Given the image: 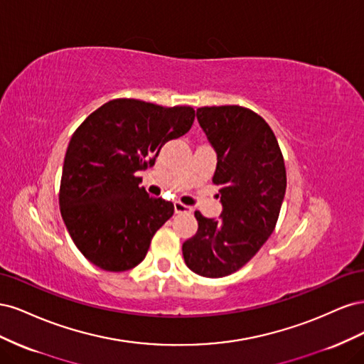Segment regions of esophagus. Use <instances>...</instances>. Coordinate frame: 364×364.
<instances>
[{"mask_svg":"<svg viewBox=\"0 0 364 364\" xmlns=\"http://www.w3.org/2000/svg\"><path fill=\"white\" fill-rule=\"evenodd\" d=\"M174 213L176 214H183V213H191V208L186 206L181 202H174Z\"/></svg>","mask_w":364,"mask_h":364,"instance_id":"1","label":"esophagus"}]
</instances>
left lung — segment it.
Listing matches in <instances>:
<instances>
[{"mask_svg": "<svg viewBox=\"0 0 364 364\" xmlns=\"http://www.w3.org/2000/svg\"><path fill=\"white\" fill-rule=\"evenodd\" d=\"M217 153L218 218L194 215L199 229L182 245L185 264L205 278H223L249 262L277 226L287 186L284 158L270 126L241 106L197 109Z\"/></svg>", "mask_w": 364, "mask_h": 364, "instance_id": "left-lung-1", "label": "left lung"}]
</instances>
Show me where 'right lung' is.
I'll list each match as a JSON object with an SVG mask.
<instances>
[{
	"instance_id": "right-lung-1",
	"label": "right lung",
	"mask_w": 364,
	"mask_h": 364,
	"mask_svg": "<svg viewBox=\"0 0 364 364\" xmlns=\"http://www.w3.org/2000/svg\"><path fill=\"white\" fill-rule=\"evenodd\" d=\"M194 117L191 106L115 98L77 127L65 155L59 205L74 245L94 266L124 272L146 258L174 206L150 197L135 173L155 165L161 147L185 135Z\"/></svg>"
}]
</instances>
